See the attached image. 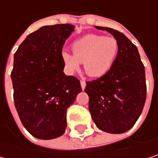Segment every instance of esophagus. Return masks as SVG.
<instances>
[{
  "label": "esophagus",
  "instance_id": "esophagus-1",
  "mask_svg": "<svg viewBox=\"0 0 158 158\" xmlns=\"http://www.w3.org/2000/svg\"><path fill=\"white\" fill-rule=\"evenodd\" d=\"M80 85H81L82 89H84L85 87H86V81H85L84 79H81V80H80Z\"/></svg>",
  "mask_w": 158,
  "mask_h": 158
}]
</instances>
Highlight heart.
Listing matches in <instances>:
<instances>
[{
  "instance_id": "1",
  "label": "heart",
  "mask_w": 158,
  "mask_h": 158,
  "mask_svg": "<svg viewBox=\"0 0 158 158\" xmlns=\"http://www.w3.org/2000/svg\"><path fill=\"white\" fill-rule=\"evenodd\" d=\"M72 54L63 52L62 60L69 72L79 69V63L84 64V69L89 76L100 77L111 68L119 50L114 37L99 35H87L72 45Z\"/></svg>"
}]
</instances>
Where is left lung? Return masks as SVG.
Returning <instances> with one entry per match:
<instances>
[{
  "label": "left lung",
  "instance_id": "left-lung-1",
  "mask_svg": "<svg viewBox=\"0 0 158 158\" xmlns=\"http://www.w3.org/2000/svg\"><path fill=\"white\" fill-rule=\"evenodd\" d=\"M106 30L117 40L119 50L111 68L101 78L87 81L89 110L97 127L110 134L130 130L142 112L146 100L144 67L137 48L121 32Z\"/></svg>",
  "mask_w": 158,
  "mask_h": 158
}]
</instances>
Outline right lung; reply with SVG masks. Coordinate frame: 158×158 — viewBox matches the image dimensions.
<instances>
[{
  "label": "right lung",
  "mask_w": 158,
  "mask_h": 158,
  "mask_svg": "<svg viewBox=\"0 0 158 158\" xmlns=\"http://www.w3.org/2000/svg\"><path fill=\"white\" fill-rule=\"evenodd\" d=\"M72 24L43 26L30 34L15 54L11 78L14 101L24 128L39 139L61 136L67 110L82 90L80 81L66 76L62 48Z\"/></svg>",
  "instance_id": "1"
}]
</instances>
